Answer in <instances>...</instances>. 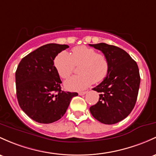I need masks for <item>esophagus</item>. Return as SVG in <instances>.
Instances as JSON below:
<instances>
[{
  "label": "esophagus",
  "instance_id": "obj_1",
  "mask_svg": "<svg viewBox=\"0 0 156 156\" xmlns=\"http://www.w3.org/2000/svg\"><path fill=\"white\" fill-rule=\"evenodd\" d=\"M87 91H85V92H78V95H85V94L87 93Z\"/></svg>",
  "mask_w": 156,
  "mask_h": 156
}]
</instances>
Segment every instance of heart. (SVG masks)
I'll use <instances>...</instances> for the list:
<instances>
[{
  "mask_svg": "<svg viewBox=\"0 0 156 156\" xmlns=\"http://www.w3.org/2000/svg\"><path fill=\"white\" fill-rule=\"evenodd\" d=\"M54 65L63 79L69 78L75 66H81L78 69L80 75L65 81V88L70 91H81L92 83H100L107 76L109 69V61L105 55L97 53L95 49L85 46L73 48L72 55L66 51L60 52L55 58Z\"/></svg>",
  "mask_w": 156,
  "mask_h": 156,
  "instance_id": "1",
  "label": "heart"
}]
</instances>
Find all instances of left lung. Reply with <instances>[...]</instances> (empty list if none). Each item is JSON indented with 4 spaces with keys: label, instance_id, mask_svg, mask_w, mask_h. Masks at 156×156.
Wrapping results in <instances>:
<instances>
[{
    "label": "left lung",
    "instance_id": "8db88e82",
    "mask_svg": "<svg viewBox=\"0 0 156 156\" xmlns=\"http://www.w3.org/2000/svg\"><path fill=\"white\" fill-rule=\"evenodd\" d=\"M90 46L101 51L109 64L107 76L92 89L100 95L98 102L90 111L101 123L116 124L129 115L136 103L141 81L138 66L121 48L105 43Z\"/></svg>",
    "mask_w": 156,
    "mask_h": 156
}]
</instances>
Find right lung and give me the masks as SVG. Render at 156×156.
Returning <instances> with one entry per match:
<instances>
[{
	"label": "right lung",
	"instance_id": "add662e5",
	"mask_svg": "<svg viewBox=\"0 0 156 156\" xmlns=\"http://www.w3.org/2000/svg\"><path fill=\"white\" fill-rule=\"evenodd\" d=\"M66 44H48L22 58L15 73L16 94L20 108L30 119L50 124L62 118L77 92L61 90L59 75L54 66L58 54Z\"/></svg>",
	"mask_w": 156,
	"mask_h": 156
}]
</instances>
